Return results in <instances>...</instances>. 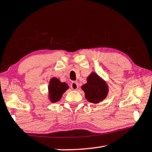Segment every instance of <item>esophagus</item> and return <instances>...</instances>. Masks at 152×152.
<instances>
[{
	"mask_svg": "<svg viewBox=\"0 0 152 152\" xmlns=\"http://www.w3.org/2000/svg\"><path fill=\"white\" fill-rule=\"evenodd\" d=\"M70 87L72 90H77L78 88V83L77 82H72L70 84Z\"/></svg>",
	"mask_w": 152,
	"mask_h": 152,
	"instance_id": "1",
	"label": "esophagus"
}]
</instances>
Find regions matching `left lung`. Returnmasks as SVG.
I'll list each match as a JSON object with an SVG mask.
<instances>
[{"instance_id": "obj_1", "label": "left lung", "mask_w": 152, "mask_h": 152, "mask_svg": "<svg viewBox=\"0 0 152 152\" xmlns=\"http://www.w3.org/2000/svg\"><path fill=\"white\" fill-rule=\"evenodd\" d=\"M82 89L85 92L87 101L94 104L104 100L108 94L106 82L94 72L90 74L87 78V83L82 86Z\"/></svg>"}]
</instances>
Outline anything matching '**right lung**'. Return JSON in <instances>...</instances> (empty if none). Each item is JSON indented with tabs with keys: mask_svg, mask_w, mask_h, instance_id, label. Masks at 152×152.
Masks as SVG:
<instances>
[{
	"mask_svg": "<svg viewBox=\"0 0 152 152\" xmlns=\"http://www.w3.org/2000/svg\"><path fill=\"white\" fill-rule=\"evenodd\" d=\"M68 84L65 82H61L59 79L53 78L50 80L48 87L49 96L50 101L56 102L61 99L63 94L68 89Z\"/></svg>",
	"mask_w": 152,
	"mask_h": 152,
	"instance_id": "add662e5",
	"label": "right lung"
}]
</instances>
